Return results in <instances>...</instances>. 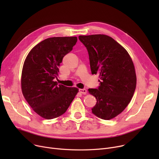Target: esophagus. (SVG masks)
<instances>
[{"mask_svg": "<svg viewBox=\"0 0 159 159\" xmlns=\"http://www.w3.org/2000/svg\"><path fill=\"white\" fill-rule=\"evenodd\" d=\"M79 91H80V93H81L82 94H84V95H86L87 93V90L86 89H79Z\"/></svg>", "mask_w": 159, "mask_h": 159, "instance_id": "34e87169", "label": "esophagus"}]
</instances>
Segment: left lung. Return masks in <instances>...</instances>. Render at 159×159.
Returning <instances> with one entry per match:
<instances>
[{"label": "left lung", "mask_w": 159, "mask_h": 159, "mask_svg": "<svg viewBox=\"0 0 159 159\" xmlns=\"http://www.w3.org/2000/svg\"><path fill=\"white\" fill-rule=\"evenodd\" d=\"M79 39L88 52L91 73L100 78L98 89H88L97 99L92 113L104 120L112 119L124 110L134 94V64L126 49L111 37L97 34Z\"/></svg>", "instance_id": "obj_1"}]
</instances>
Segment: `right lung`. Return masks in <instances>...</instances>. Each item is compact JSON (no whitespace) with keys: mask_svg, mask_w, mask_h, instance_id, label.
<instances>
[{"mask_svg":"<svg viewBox=\"0 0 159 159\" xmlns=\"http://www.w3.org/2000/svg\"><path fill=\"white\" fill-rule=\"evenodd\" d=\"M77 37H51L33 47L24 61L21 88L26 101L41 117L57 118L68 110L79 89L58 84V66L70 52Z\"/></svg>","mask_w":159,"mask_h":159,"instance_id":"add662e5","label":"right lung"}]
</instances>
